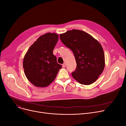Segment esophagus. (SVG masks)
Wrapping results in <instances>:
<instances>
[{
    "instance_id": "esophagus-1",
    "label": "esophagus",
    "mask_w": 126,
    "mask_h": 126,
    "mask_svg": "<svg viewBox=\"0 0 126 126\" xmlns=\"http://www.w3.org/2000/svg\"><path fill=\"white\" fill-rule=\"evenodd\" d=\"M62 66H63V68H65V67H66V63H64L63 64Z\"/></svg>"
}]
</instances>
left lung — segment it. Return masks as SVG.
I'll return each mask as SVG.
<instances>
[{
	"mask_svg": "<svg viewBox=\"0 0 126 126\" xmlns=\"http://www.w3.org/2000/svg\"><path fill=\"white\" fill-rule=\"evenodd\" d=\"M59 37L73 52L77 66L72 73L73 77L85 85L95 82L105 64L104 52L100 43L88 33L75 29L61 34Z\"/></svg>",
	"mask_w": 126,
	"mask_h": 126,
	"instance_id": "obj_1",
	"label": "left lung"
}]
</instances>
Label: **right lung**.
Masks as SVG:
<instances>
[{"instance_id": "obj_1", "label": "right lung", "mask_w": 126, "mask_h": 126, "mask_svg": "<svg viewBox=\"0 0 126 126\" xmlns=\"http://www.w3.org/2000/svg\"><path fill=\"white\" fill-rule=\"evenodd\" d=\"M58 40V35L56 33L41 35L30 47L24 57V72L27 79L36 87L49 86L62 67L53 53Z\"/></svg>"}]
</instances>
